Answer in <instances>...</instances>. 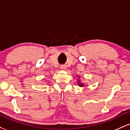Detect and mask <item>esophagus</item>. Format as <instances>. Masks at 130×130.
<instances>
[{
    "instance_id": "esophagus-1",
    "label": "esophagus",
    "mask_w": 130,
    "mask_h": 130,
    "mask_svg": "<svg viewBox=\"0 0 130 130\" xmlns=\"http://www.w3.org/2000/svg\"><path fill=\"white\" fill-rule=\"evenodd\" d=\"M60 68H61V70H65V69H66V67L64 66V65H62V66L60 67Z\"/></svg>"
}]
</instances>
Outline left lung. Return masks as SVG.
<instances>
[{"mask_svg": "<svg viewBox=\"0 0 130 130\" xmlns=\"http://www.w3.org/2000/svg\"><path fill=\"white\" fill-rule=\"evenodd\" d=\"M77 84H78V86H80V87H84V84H83V83H80L79 80H77Z\"/></svg>", "mask_w": 130, "mask_h": 130, "instance_id": "obj_1", "label": "left lung"}]
</instances>
